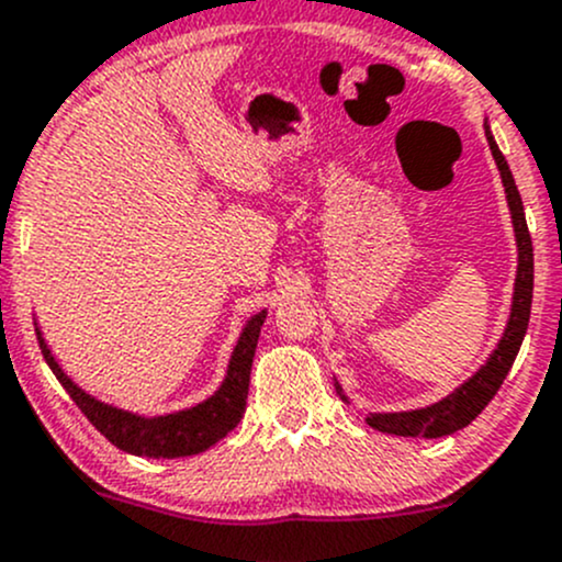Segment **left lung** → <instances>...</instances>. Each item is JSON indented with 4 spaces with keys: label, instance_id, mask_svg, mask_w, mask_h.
I'll return each mask as SVG.
<instances>
[{
    "label": "left lung",
    "instance_id": "left-lung-1",
    "mask_svg": "<svg viewBox=\"0 0 562 562\" xmlns=\"http://www.w3.org/2000/svg\"><path fill=\"white\" fill-rule=\"evenodd\" d=\"M487 143L490 151L495 156V165L501 170L503 187H506V200L508 211H512L514 222V235H517V251H519V265H517V281H514V303H512V316H508L506 333H503L497 349L490 355V360L484 362L471 379L462 386H457L452 395H447L443 401L432 403L427 408L416 411H397V414H370L368 425L373 430L392 432V436H422V438H441L452 436V432L462 430L465 425H471L484 406L495 397V392L501 390L503 379L512 370L514 360H517V351L522 346L525 333H528V319H530V303H533V243H530L528 222H525V207L522 196L517 192V183H514L512 170L506 165V156L501 154V148L495 146V137L487 130ZM338 395L340 386L335 384Z\"/></svg>",
    "mask_w": 562,
    "mask_h": 562
}]
</instances>
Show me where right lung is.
Returning <instances> with one entry per match:
<instances>
[{
	"instance_id": "add662e5",
	"label": "right lung",
	"mask_w": 562,
	"mask_h": 562,
	"mask_svg": "<svg viewBox=\"0 0 562 562\" xmlns=\"http://www.w3.org/2000/svg\"><path fill=\"white\" fill-rule=\"evenodd\" d=\"M268 311H259L257 316L246 322L238 346L229 360L227 379L216 390V395L207 397L205 403H196L194 408L176 411L167 416H137L124 408H113L108 403H100L97 397L86 395L78 384L59 368V362L50 355L48 344L43 340V333L37 329L40 349H43L45 362L54 370L59 384L65 386L67 395L72 397L75 406L86 414V419L108 438L121 452L137 457H154V460H172V457L200 454L211 449L213 443L222 441L233 427H238L246 411L248 397V375H251L254 351H257L259 329H262Z\"/></svg>"
}]
</instances>
